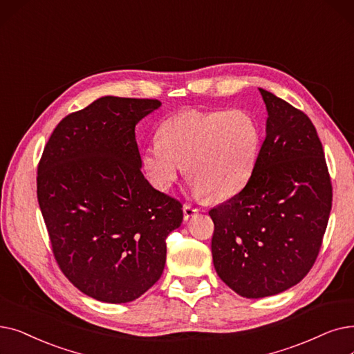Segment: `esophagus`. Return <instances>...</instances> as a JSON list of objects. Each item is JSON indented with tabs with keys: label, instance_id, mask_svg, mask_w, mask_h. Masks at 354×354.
<instances>
[{
	"label": "esophagus",
	"instance_id": "34e87169",
	"mask_svg": "<svg viewBox=\"0 0 354 354\" xmlns=\"http://www.w3.org/2000/svg\"><path fill=\"white\" fill-rule=\"evenodd\" d=\"M196 212H198V209L195 207H192L189 204H185V205H183V220L188 221L189 218L194 217Z\"/></svg>",
	"mask_w": 354,
	"mask_h": 354
}]
</instances>
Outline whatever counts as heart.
Here are the masks:
<instances>
[{"mask_svg":"<svg viewBox=\"0 0 354 354\" xmlns=\"http://www.w3.org/2000/svg\"><path fill=\"white\" fill-rule=\"evenodd\" d=\"M262 149V129L245 110H185L162 122L159 139L143 150L153 187L171 188L185 166L196 195L232 198L250 182Z\"/></svg>","mask_w":354,"mask_h":354,"instance_id":"obj_1","label":"heart"}]
</instances>
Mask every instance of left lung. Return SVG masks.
Here are the masks:
<instances>
[{
    "instance_id": "8db88e82",
    "label": "left lung",
    "mask_w": 354,
    "mask_h": 354,
    "mask_svg": "<svg viewBox=\"0 0 354 354\" xmlns=\"http://www.w3.org/2000/svg\"><path fill=\"white\" fill-rule=\"evenodd\" d=\"M266 137L248 185L209 211L221 281L244 298L281 294L315 263L333 201L324 150L308 115L260 88Z\"/></svg>"
}]
</instances>
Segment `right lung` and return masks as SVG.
<instances>
[{
	"label": "right lung",
	"instance_id": "1",
	"mask_svg": "<svg viewBox=\"0 0 354 354\" xmlns=\"http://www.w3.org/2000/svg\"><path fill=\"white\" fill-rule=\"evenodd\" d=\"M158 100L102 97L66 115L44 146L37 199L56 262L85 295H143L162 276L182 204L142 174L134 129Z\"/></svg>",
	"mask_w": 354,
	"mask_h": 354
}]
</instances>
